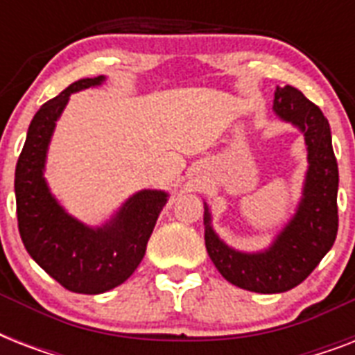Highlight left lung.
<instances>
[{
  "label": "left lung",
  "instance_id": "8db88e82",
  "mask_svg": "<svg viewBox=\"0 0 355 355\" xmlns=\"http://www.w3.org/2000/svg\"><path fill=\"white\" fill-rule=\"evenodd\" d=\"M272 110L282 121L291 123L304 136L308 171L302 197L293 217L272 243L258 252L230 247L211 227L205 202V243L223 278L247 291L284 293L302 284L331 248L337 236V188L339 169L331 149L328 119L317 105L293 86H276Z\"/></svg>",
  "mask_w": 355,
  "mask_h": 355
}]
</instances>
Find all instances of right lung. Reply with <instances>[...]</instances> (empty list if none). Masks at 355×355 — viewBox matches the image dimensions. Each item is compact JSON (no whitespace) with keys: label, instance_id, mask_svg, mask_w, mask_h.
Returning <instances> with one entry per match:
<instances>
[{"label":"right lung","instance_id":"1","mask_svg":"<svg viewBox=\"0 0 355 355\" xmlns=\"http://www.w3.org/2000/svg\"><path fill=\"white\" fill-rule=\"evenodd\" d=\"M105 80V75L80 79L42 105L29 125L14 177L18 228L27 252L60 286L83 295L107 293L130 278L169 199L162 189H141L107 223L90 227L64 210L47 186V150L69 96Z\"/></svg>","mask_w":355,"mask_h":355}]
</instances>
